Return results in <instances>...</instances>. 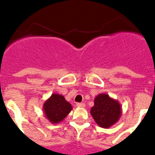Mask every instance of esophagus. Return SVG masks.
Segmentation results:
<instances>
[{
  "instance_id": "esophagus-1",
  "label": "esophagus",
  "mask_w": 155,
  "mask_h": 155,
  "mask_svg": "<svg viewBox=\"0 0 155 155\" xmlns=\"http://www.w3.org/2000/svg\"><path fill=\"white\" fill-rule=\"evenodd\" d=\"M76 105H77L78 108H84V107H85V104H84V103H78V104H76Z\"/></svg>"
}]
</instances>
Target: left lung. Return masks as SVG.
<instances>
[{
  "instance_id": "left-lung-1",
  "label": "left lung",
  "mask_w": 155,
  "mask_h": 155,
  "mask_svg": "<svg viewBox=\"0 0 155 155\" xmlns=\"http://www.w3.org/2000/svg\"><path fill=\"white\" fill-rule=\"evenodd\" d=\"M94 102L91 114L99 126L107 129L119 121L122 114L119 101L107 94H100L94 98Z\"/></svg>"
}]
</instances>
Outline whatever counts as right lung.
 <instances>
[{
    "instance_id": "obj_1",
    "label": "right lung",
    "mask_w": 155,
    "mask_h": 155,
    "mask_svg": "<svg viewBox=\"0 0 155 155\" xmlns=\"http://www.w3.org/2000/svg\"><path fill=\"white\" fill-rule=\"evenodd\" d=\"M72 110L71 104L63 95L52 94L43 104L44 114L51 124H59Z\"/></svg>"
}]
</instances>
